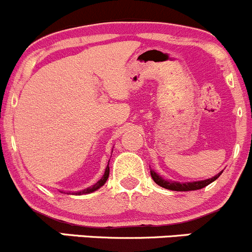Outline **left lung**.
Returning a JSON list of instances; mask_svg holds the SVG:
<instances>
[{"mask_svg": "<svg viewBox=\"0 0 252 252\" xmlns=\"http://www.w3.org/2000/svg\"><path fill=\"white\" fill-rule=\"evenodd\" d=\"M150 172H151V177L152 179H154V182L156 183L157 185H159V187L164 188V189L174 190V191H190V190H199V189H202V188L207 187L208 184L215 182V180L222 174L223 171L220 172L218 174H216L215 177L208 178V179L196 180V182H187V183L173 182V180L164 179L163 177H161L158 173H156L154 169H150Z\"/></svg>", "mask_w": 252, "mask_h": 252, "instance_id": "8db88e82", "label": "left lung"}]
</instances>
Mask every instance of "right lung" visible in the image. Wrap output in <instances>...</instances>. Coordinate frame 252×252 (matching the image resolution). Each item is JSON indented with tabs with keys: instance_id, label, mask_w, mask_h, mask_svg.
<instances>
[{
	"instance_id": "obj_1",
	"label": "right lung",
	"mask_w": 252,
	"mask_h": 252,
	"mask_svg": "<svg viewBox=\"0 0 252 252\" xmlns=\"http://www.w3.org/2000/svg\"><path fill=\"white\" fill-rule=\"evenodd\" d=\"M108 164H110V161H108ZM108 164H107V167H106V169H105V173H103L102 177H101V179L98 180L97 183H95V184L91 185V187L86 188V189L80 190V191L72 192V194H75V195H85V194H90V192L96 191V190L100 189V188L102 187V185H105V183L107 182V179H108V175H110V166H108ZM61 192H63V194H65V192H67V194H70V191H61Z\"/></svg>"
}]
</instances>
